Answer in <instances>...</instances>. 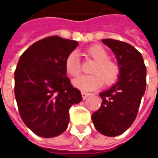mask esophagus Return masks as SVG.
Returning <instances> with one entry per match:
<instances>
[{"label": "esophagus", "mask_w": 158, "mask_h": 158, "mask_svg": "<svg viewBox=\"0 0 158 158\" xmlns=\"http://www.w3.org/2000/svg\"><path fill=\"white\" fill-rule=\"evenodd\" d=\"M81 95H82L83 100H85V99L89 96V93H88V92H86V91H81Z\"/></svg>", "instance_id": "1"}]
</instances>
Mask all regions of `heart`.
<instances>
[{
    "label": "heart",
    "instance_id": "obj_1",
    "mask_svg": "<svg viewBox=\"0 0 158 158\" xmlns=\"http://www.w3.org/2000/svg\"><path fill=\"white\" fill-rule=\"evenodd\" d=\"M86 56L95 60L90 69L91 75H83L73 80L75 88L90 91L101 88L104 82L110 86L116 82L120 76V67L114 61L109 58V52L101 45H94L85 50ZM67 75L69 77H77L81 72V63L77 52H70L64 63Z\"/></svg>",
    "mask_w": 158,
    "mask_h": 158
}]
</instances>
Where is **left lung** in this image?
<instances>
[{"label":"left lung","instance_id":"left-lung-1","mask_svg":"<svg viewBox=\"0 0 158 158\" xmlns=\"http://www.w3.org/2000/svg\"><path fill=\"white\" fill-rule=\"evenodd\" d=\"M102 42L116 56L120 76L115 85L100 94L102 105L91 119L98 132L116 136L124 133L136 118L146 87V68L141 53L133 46L114 39Z\"/></svg>","mask_w":158,"mask_h":158}]
</instances>
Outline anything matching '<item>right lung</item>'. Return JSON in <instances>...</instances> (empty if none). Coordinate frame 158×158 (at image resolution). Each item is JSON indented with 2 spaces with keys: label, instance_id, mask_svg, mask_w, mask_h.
<instances>
[{
  "label": "right lung",
  "instance_id": "right-lung-1",
  "mask_svg": "<svg viewBox=\"0 0 158 158\" xmlns=\"http://www.w3.org/2000/svg\"><path fill=\"white\" fill-rule=\"evenodd\" d=\"M78 42L53 35L41 39L20 56L15 71V94L24 124L41 137L61 135L69 109L82 100L67 77L64 63Z\"/></svg>",
  "mask_w": 158,
  "mask_h": 158
}]
</instances>
